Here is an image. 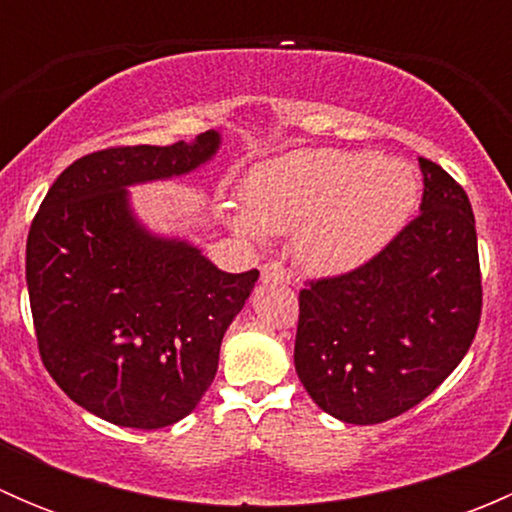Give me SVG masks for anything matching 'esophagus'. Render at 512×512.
Segmentation results:
<instances>
[{
    "mask_svg": "<svg viewBox=\"0 0 512 512\" xmlns=\"http://www.w3.org/2000/svg\"><path fill=\"white\" fill-rule=\"evenodd\" d=\"M262 280L265 282H289V272L282 267V262H267V265H262Z\"/></svg>",
    "mask_w": 512,
    "mask_h": 512,
    "instance_id": "34e87169",
    "label": "esophagus"
}]
</instances>
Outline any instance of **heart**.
<instances>
[{
    "label": "heart",
    "mask_w": 512,
    "mask_h": 512,
    "mask_svg": "<svg viewBox=\"0 0 512 512\" xmlns=\"http://www.w3.org/2000/svg\"><path fill=\"white\" fill-rule=\"evenodd\" d=\"M242 235L297 232V255L317 272L352 270L381 250L416 205L411 165L371 153L309 151L262 165L247 180Z\"/></svg>",
    "instance_id": "obj_1"
}]
</instances>
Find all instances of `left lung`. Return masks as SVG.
<instances>
[{"instance_id":"1","label":"left lung","mask_w":512,"mask_h":512,"mask_svg":"<svg viewBox=\"0 0 512 512\" xmlns=\"http://www.w3.org/2000/svg\"><path fill=\"white\" fill-rule=\"evenodd\" d=\"M418 165L421 213L364 265L299 292L294 369L314 404L344 423L414 409L476 339L483 285L471 200L441 165Z\"/></svg>"}]
</instances>
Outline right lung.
I'll return each mask as SVG.
<instances>
[{"label": "right lung", "mask_w": 512, "mask_h": 512, "mask_svg": "<svg viewBox=\"0 0 512 512\" xmlns=\"http://www.w3.org/2000/svg\"><path fill=\"white\" fill-rule=\"evenodd\" d=\"M218 146V133L205 131L193 143L89 153L34 215L27 287L39 356L59 389L103 421L153 431L188 416L260 277L218 270L128 210L126 185L190 173Z\"/></svg>", "instance_id": "obj_1"}]
</instances>
